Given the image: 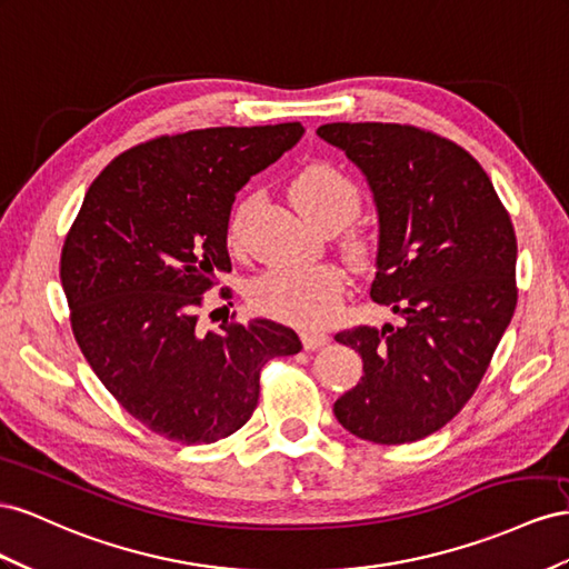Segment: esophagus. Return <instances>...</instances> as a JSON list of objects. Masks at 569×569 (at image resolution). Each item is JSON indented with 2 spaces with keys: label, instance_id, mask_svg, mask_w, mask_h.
Returning <instances> with one entry per match:
<instances>
[{
  "label": "esophagus",
  "instance_id": "obj_1",
  "mask_svg": "<svg viewBox=\"0 0 569 569\" xmlns=\"http://www.w3.org/2000/svg\"><path fill=\"white\" fill-rule=\"evenodd\" d=\"M329 336L327 333H319V331H307V333H302V346H305V350H317V348H323V346H329Z\"/></svg>",
  "mask_w": 569,
  "mask_h": 569
}]
</instances>
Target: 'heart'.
Wrapping results in <instances>:
<instances>
[{
	"mask_svg": "<svg viewBox=\"0 0 569 569\" xmlns=\"http://www.w3.org/2000/svg\"><path fill=\"white\" fill-rule=\"evenodd\" d=\"M288 192L300 212L321 229H336L360 209V190L355 181L329 161H312L298 169L290 178ZM254 204L257 192H246L231 209L226 221V240L233 250L246 242V226ZM346 240L352 250H362L365 246L357 231H348ZM343 290V273L331 264L271 267L250 283V302L267 317L315 329L338 312Z\"/></svg>",
	"mask_w": 569,
	"mask_h": 569,
	"instance_id": "heart-1",
	"label": "heart"
}]
</instances>
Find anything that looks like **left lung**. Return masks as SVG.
<instances>
[{
	"instance_id": "8db88e82",
	"label": "left lung",
	"mask_w": 569,
	"mask_h": 569,
	"mask_svg": "<svg viewBox=\"0 0 569 569\" xmlns=\"http://www.w3.org/2000/svg\"><path fill=\"white\" fill-rule=\"evenodd\" d=\"M319 138L367 176L379 209L369 296L400 327L336 340L365 377L333 405L357 438L396 446L443 429L475 396L517 307V238L489 173L458 142L408 123H327Z\"/></svg>"
}]
</instances>
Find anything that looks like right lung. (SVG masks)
Instances as JSON below:
<instances>
[{
	"label": "right lung",
	"instance_id": "add662e5",
	"mask_svg": "<svg viewBox=\"0 0 569 569\" xmlns=\"http://www.w3.org/2000/svg\"><path fill=\"white\" fill-rule=\"evenodd\" d=\"M302 133L293 121L140 142L94 178L63 240L59 276L78 348L121 408L169 441L238 431L257 408L262 367L302 350L293 329L269 319L200 323L202 296L231 271L236 192Z\"/></svg>",
	"mask_w": 569,
	"mask_h": 569
}]
</instances>
